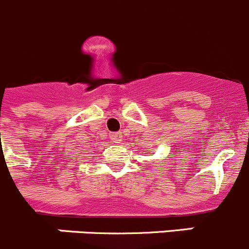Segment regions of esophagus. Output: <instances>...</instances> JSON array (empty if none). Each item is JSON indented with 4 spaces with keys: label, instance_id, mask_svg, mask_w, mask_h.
Here are the masks:
<instances>
[{
    "label": "esophagus",
    "instance_id": "34e87169",
    "mask_svg": "<svg viewBox=\"0 0 249 249\" xmlns=\"http://www.w3.org/2000/svg\"><path fill=\"white\" fill-rule=\"evenodd\" d=\"M110 138L113 143L118 144V143H121V141H122V133H120V132H118V133H112L110 136Z\"/></svg>",
    "mask_w": 249,
    "mask_h": 249
}]
</instances>
